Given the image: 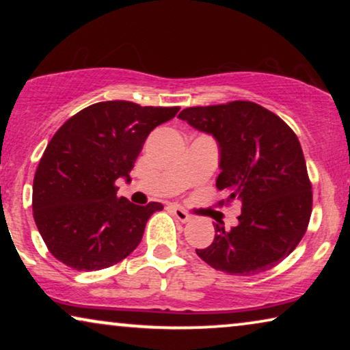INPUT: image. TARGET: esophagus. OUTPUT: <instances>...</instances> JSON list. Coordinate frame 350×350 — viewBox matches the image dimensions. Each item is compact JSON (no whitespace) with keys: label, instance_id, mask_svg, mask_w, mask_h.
I'll list each match as a JSON object with an SVG mask.
<instances>
[{"label":"esophagus","instance_id":"obj_1","mask_svg":"<svg viewBox=\"0 0 350 350\" xmlns=\"http://www.w3.org/2000/svg\"><path fill=\"white\" fill-rule=\"evenodd\" d=\"M174 215L180 219L181 223H188L191 219V215L188 212H185V210L180 207H174Z\"/></svg>","mask_w":350,"mask_h":350}]
</instances>
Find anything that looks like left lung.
Masks as SVG:
<instances>
[{
	"instance_id": "obj_1",
	"label": "left lung",
	"mask_w": 350,
	"mask_h": 350,
	"mask_svg": "<svg viewBox=\"0 0 350 350\" xmlns=\"http://www.w3.org/2000/svg\"><path fill=\"white\" fill-rule=\"evenodd\" d=\"M191 127L212 135L219 150L217 188L241 200L237 226L215 228L207 248L196 250L217 271L253 275L279 265L308 229L312 191L298 137L269 109L253 102L186 108Z\"/></svg>"
}]
</instances>
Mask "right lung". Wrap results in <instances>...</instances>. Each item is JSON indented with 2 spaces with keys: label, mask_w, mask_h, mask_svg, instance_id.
I'll use <instances>...</instances> for the list:
<instances>
[{
  "label": "right lung",
  "mask_w": 350,
  "mask_h": 350,
  "mask_svg": "<svg viewBox=\"0 0 350 350\" xmlns=\"http://www.w3.org/2000/svg\"><path fill=\"white\" fill-rule=\"evenodd\" d=\"M178 107H140L114 100L71 116L47 145L33 180V217L49 252L76 271L116 265L140 243L162 204L118 198L152 129Z\"/></svg>",
  "instance_id": "right-lung-1"
}]
</instances>
